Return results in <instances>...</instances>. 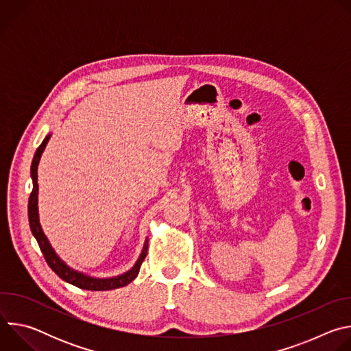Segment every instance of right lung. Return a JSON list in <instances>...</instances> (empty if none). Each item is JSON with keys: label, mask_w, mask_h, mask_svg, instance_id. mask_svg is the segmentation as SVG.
<instances>
[{"label": "right lung", "mask_w": 351, "mask_h": 351, "mask_svg": "<svg viewBox=\"0 0 351 351\" xmlns=\"http://www.w3.org/2000/svg\"><path fill=\"white\" fill-rule=\"evenodd\" d=\"M51 137V134H47L45 138L43 140V143L40 144V147L37 148V152L34 154V158L32 161V168H30V176L33 180V190L30 193L29 197V206H27V214H29V223H30V229L33 236L36 237L41 253L47 261V264L51 268L62 280L84 289V290H112V289H118V287H123L126 285H129L132 280H134V278L138 275L140 267L147 256V248H148V239H145L141 254L137 258L136 264L125 274L114 276V278H94L90 275H86L83 272H79L73 268H71L66 263H64L58 254L56 253V250L53 248V245L49 244L47 236L44 234L41 225H40V219H38V183H37V168H38V162L41 158V154L44 152V148Z\"/></svg>", "instance_id": "add662e5"}]
</instances>
